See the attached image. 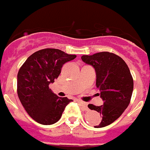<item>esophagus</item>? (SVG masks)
Masks as SVG:
<instances>
[{"label":"esophagus","instance_id":"1","mask_svg":"<svg viewBox=\"0 0 150 150\" xmlns=\"http://www.w3.org/2000/svg\"><path fill=\"white\" fill-rule=\"evenodd\" d=\"M79 103L85 110H88V108L87 107V103L84 102V101H81V100H79Z\"/></svg>","mask_w":150,"mask_h":150}]
</instances>
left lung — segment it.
Masks as SVG:
<instances>
[{
	"instance_id": "obj_1",
	"label": "left lung",
	"mask_w": 150,
	"mask_h": 150,
	"mask_svg": "<svg viewBox=\"0 0 150 150\" xmlns=\"http://www.w3.org/2000/svg\"><path fill=\"white\" fill-rule=\"evenodd\" d=\"M84 62L92 65L96 71V86L104 104L100 106L88 104L102 117L95 128L110 125L120 117L130 102L133 79L124 59L109 52H98L92 56H82Z\"/></svg>"
}]
</instances>
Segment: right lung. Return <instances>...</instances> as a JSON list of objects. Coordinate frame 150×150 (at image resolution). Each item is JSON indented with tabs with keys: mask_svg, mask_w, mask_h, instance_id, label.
Returning a JSON list of instances; mask_svg holds the SVG:
<instances>
[{
	"mask_svg": "<svg viewBox=\"0 0 150 150\" xmlns=\"http://www.w3.org/2000/svg\"><path fill=\"white\" fill-rule=\"evenodd\" d=\"M76 58L57 49L39 50L23 64L17 74V94L27 114L39 124H53L72 101L59 98L49 88L61 73L62 65Z\"/></svg>",
	"mask_w": 150,
	"mask_h": 150,
	"instance_id": "1",
	"label": "right lung"
}]
</instances>
